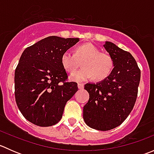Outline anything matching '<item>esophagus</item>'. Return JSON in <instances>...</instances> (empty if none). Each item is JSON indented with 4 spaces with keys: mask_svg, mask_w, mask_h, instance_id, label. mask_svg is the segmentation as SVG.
<instances>
[{
    "mask_svg": "<svg viewBox=\"0 0 154 154\" xmlns=\"http://www.w3.org/2000/svg\"><path fill=\"white\" fill-rule=\"evenodd\" d=\"M77 86H78L79 89H83V88H84V85H83V83H78V84H77Z\"/></svg>",
    "mask_w": 154,
    "mask_h": 154,
    "instance_id": "1",
    "label": "esophagus"
}]
</instances>
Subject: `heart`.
I'll list each match as a JSON object with an SVG mask.
<instances>
[{"instance_id": "obj_1", "label": "heart", "mask_w": 154, "mask_h": 154, "mask_svg": "<svg viewBox=\"0 0 154 154\" xmlns=\"http://www.w3.org/2000/svg\"><path fill=\"white\" fill-rule=\"evenodd\" d=\"M82 69L70 76V80L84 82L93 77L94 80H102L109 75L112 71L114 63L109 54L100 52L91 44H84L75 50V54L66 51L63 54L61 63L68 72L73 73L79 62H82Z\"/></svg>"}]
</instances>
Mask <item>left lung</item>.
<instances>
[{
  "label": "left lung",
  "instance_id": "1",
  "mask_svg": "<svg viewBox=\"0 0 154 154\" xmlns=\"http://www.w3.org/2000/svg\"><path fill=\"white\" fill-rule=\"evenodd\" d=\"M103 47L114 63L108 77L96 83H86L89 94L83 106V120L89 127L106 131L121 125L136 103L141 71L133 56L111 42Z\"/></svg>",
  "mask_w": 154,
  "mask_h": 154
}]
</instances>
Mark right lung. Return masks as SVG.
I'll return each instance as SVG.
<instances>
[{"label":"right lung","mask_w":154,"mask_h":154,"mask_svg":"<svg viewBox=\"0 0 154 154\" xmlns=\"http://www.w3.org/2000/svg\"><path fill=\"white\" fill-rule=\"evenodd\" d=\"M79 40L48 36L21 54L15 71V101L23 116L33 125L58 123L67 101L77 92V83L66 81L61 58Z\"/></svg>","instance_id":"right-lung-1"}]
</instances>
